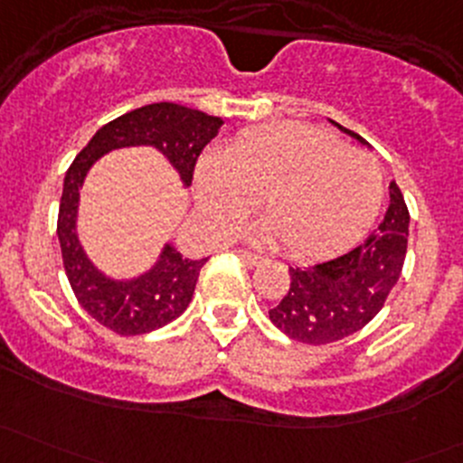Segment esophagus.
I'll return each instance as SVG.
<instances>
[{
  "label": "esophagus",
  "mask_w": 463,
  "mask_h": 463,
  "mask_svg": "<svg viewBox=\"0 0 463 463\" xmlns=\"http://www.w3.org/2000/svg\"><path fill=\"white\" fill-rule=\"evenodd\" d=\"M241 258H244L246 261H249L250 266H258V264H261V258H260V255L250 253V250H244V253H241Z\"/></svg>",
  "instance_id": "34e87169"
}]
</instances>
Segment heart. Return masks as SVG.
Listing matches in <instances>:
<instances>
[{"mask_svg": "<svg viewBox=\"0 0 463 463\" xmlns=\"http://www.w3.org/2000/svg\"><path fill=\"white\" fill-rule=\"evenodd\" d=\"M197 203L208 226L231 235L264 197L269 217L253 237L284 241L296 258L349 249L372 226L383 202L376 158L309 125H266L210 152L194 172Z\"/></svg>", "mask_w": 463, "mask_h": 463, "instance_id": "heart-1", "label": "heart"}]
</instances>
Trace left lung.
<instances>
[{"instance_id":"8db88e82","label":"left lung","mask_w":463,"mask_h":463,"mask_svg":"<svg viewBox=\"0 0 463 463\" xmlns=\"http://www.w3.org/2000/svg\"><path fill=\"white\" fill-rule=\"evenodd\" d=\"M334 125L363 141L352 129ZM408 232V205L399 185L392 181L385 217L363 244L305 269L288 266L291 284L282 302L269 311L270 322L288 338L307 345L335 343L361 331L383 309L399 282Z\"/></svg>"}]
</instances>
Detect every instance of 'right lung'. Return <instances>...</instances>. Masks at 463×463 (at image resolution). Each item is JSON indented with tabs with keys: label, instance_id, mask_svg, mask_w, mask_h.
<instances>
[{
	"label": "right lung",
	"instance_id": "obj_1",
	"mask_svg": "<svg viewBox=\"0 0 463 463\" xmlns=\"http://www.w3.org/2000/svg\"><path fill=\"white\" fill-rule=\"evenodd\" d=\"M222 125V118L199 109L176 102H154L102 125L73 158L60 199L58 240L64 270L78 302L107 329L120 335H138L179 318L193 300L199 270L208 258L190 260L172 244H165L152 269L137 278L114 279L102 273L87 258L78 237V203L87 172L111 149L149 145L170 161L188 188L199 154L217 137Z\"/></svg>",
	"mask_w": 463,
	"mask_h": 463
}]
</instances>
